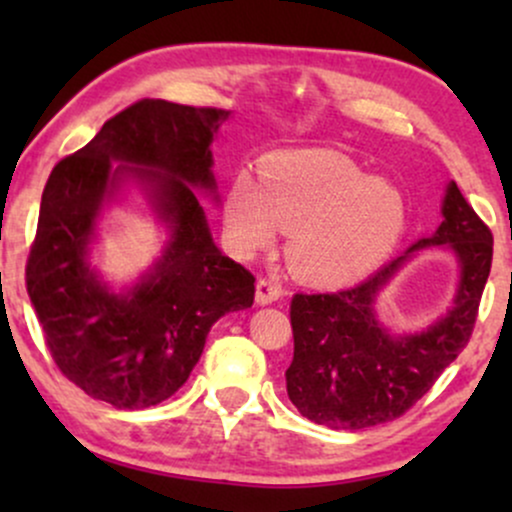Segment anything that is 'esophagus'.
I'll use <instances>...</instances> for the list:
<instances>
[{
    "mask_svg": "<svg viewBox=\"0 0 512 512\" xmlns=\"http://www.w3.org/2000/svg\"><path fill=\"white\" fill-rule=\"evenodd\" d=\"M281 296H284V289H281L279 281H274V279H260V281H257L255 298H257V303H260V305H269V303L279 301Z\"/></svg>",
    "mask_w": 512,
    "mask_h": 512,
    "instance_id": "obj_1",
    "label": "esophagus"
}]
</instances>
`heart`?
I'll list each match as a JSON object with an SVG mask.
<instances>
[{"label": "heart", "instance_id": "b5f03b06", "mask_svg": "<svg viewBox=\"0 0 512 512\" xmlns=\"http://www.w3.org/2000/svg\"><path fill=\"white\" fill-rule=\"evenodd\" d=\"M231 245L243 255L286 236V260L313 284H344L390 255L404 228V199L332 149L274 154L262 178L238 170L223 202Z\"/></svg>", "mask_w": 512, "mask_h": 512}]
</instances>
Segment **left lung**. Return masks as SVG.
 Returning <instances> with one entry per match:
<instances>
[{
  "instance_id": "8db88e82",
  "label": "left lung",
  "mask_w": 512,
  "mask_h": 512,
  "mask_svg": "<svg viewBox=\"0 0 512 512\" xmlns=\"http://www.w3.org/2000/svg\"><path fill=\"white\" fill-rule=\"evenodd\" d=\"M443 244L461 262L453 308L424 333L395 338L374 315V298L414 251ZM493 236L450 182L443 223L397 260L354 289L296 293L291 301L293 361L286 390L305 419L334 431L399 419L431 390L472 337L479 301L491 272Z\"/></svg>"
}]
</instances>
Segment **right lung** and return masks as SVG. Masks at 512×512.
Wrapping results in <instances>:
<instances>
[{
	"mask_svg": "<svg viewBox=\"0 0 512 512\" xmlns=\"http://www.w3.org/2000/svg\"><path fill=\"white\" fill-rule=\"evenodd\" d=\"M231 110L144 98L52 168L26 262V289L57 368L93 399L146 409L180 390L221 315L250 308L255 276L221 255L195 187L216 192L211 139ZM125 179L171 228L139 285L110 292L87 267L102 204Z\"/></svg>",
	"mask_w": 512,
	"mask_h": 512,
	"instance_id": "add662e5",
	"label": "right lung"
}]
</instances>
